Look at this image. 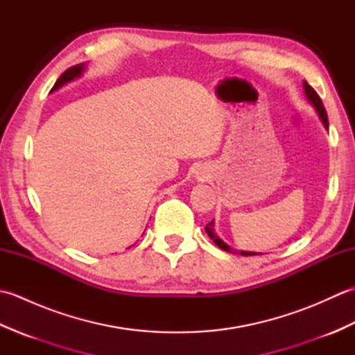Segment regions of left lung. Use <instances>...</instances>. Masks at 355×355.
Returning a JSON list of instances; mask_svg holds the SVG:
<instances>
[{
    "label": "left lung",
    "mask_w": 355,
    "mask_h": 355,
    "mask_svg": "<svg viewBox=\"0 0 355 355\" xmlns=\"http://www.w3.org/2000/svg\"><path fill=\"white\" fill-rule=\"evenodd\" d=\"M304 87H305V94H306V97L308 99H310V102L314 105V108L318 110V112H319V116H320V119H322V122H323V125H325V128H328V116H327V110H325V107H323V103H322V99H320V96L315 93V89L308 84V82H304ZM206 232H207V235L210 236V239L214 241V243L221 248V250H224V252H229V253H239V252H236V250H233V248H230L227 244H224L223 241L216 236V233H215V230H214V221H210L209 224H206ZM241 254H244V256H252V254H256V253H248V252H241Z\"/></svg>",
    "instance_id": "left-lung-1"
}]
</instances>
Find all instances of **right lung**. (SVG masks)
Listing matches in <instances>:
<instances>
[{"instance_id":"obj_1","label":"right lung","mask_w":355,"mask_h":355,"mask_svg":"<svg viewBox=\"0 0 355 355\" xmlns=\"http://www.w3.org/2000/svg\"><path fill=\"white\" fill-rule=\"evenodd\" d=\"M82 71H84V64H78V65L70 67V69L65 70V71L61 74V78H59V79L56 80V84H55V87L51 88V92H55V89H58L59 87H62L64 84H67V82L73 80L74 78L80 76Z\"/></svg>"}]
</instances>
